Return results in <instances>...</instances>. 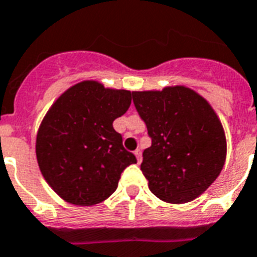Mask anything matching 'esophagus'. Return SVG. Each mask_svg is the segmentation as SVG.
I'll use <instances>...</instances> for the list:
<instances>
[{
  "mask_svg": "<svg viewBox=\"0 0 257 257\" xmlns=\"http://www.w3.org/2000/svg\"><path fill=\"white\" fill-rule=\"evenodd\" d=\"M135 156H136V158H137V162H139V164L143 161V154H141V150L140 149L135 150Z\"/></svg>",
  "mask_w": 257,
  "mask_h": 257,
  "instance_id": "1",
  "label": "esophagus"
}]
</instances>
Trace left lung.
<instances>
[{"label":"left lung","instance_id":"obj_1","mask_svg":"<svg viewBox=\"0 0 257 257\" xmlns=\"http://www.w3.org/2000/svg\"><path fill=\"white\" fill-rule=\"evenodd\" d=\"M132 93L152 139L141 164L150 191L168 203L193 201L218 178L226 161V135L215 110L185 85Z\"/></svg>","mask_w":257,"mask_h":257}]
</instances>
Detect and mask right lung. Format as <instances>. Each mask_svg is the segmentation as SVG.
<instances>
[{"instance_id":"1","label":"right lung","mask_w":257,"mask_h":257,"mask_svg":"<svg viewBox=\"0 0 257 257\" xmlns=\"http://www.w3.org/2000/svg\"><path fill=\"white\" fill-rule=\"evenodd\" d=\"M132 95L84 80L64 91L47 110L35 153L42 176L62 199L76 206L105 201L117 189L124 169L137 162L113 129Z\"/></svg>"}]
</instances>
